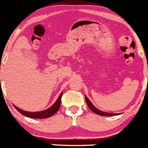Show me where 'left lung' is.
I'll return each mask as SVG.
<instances>
[{
  "mask_svg": "<svg viewBox=\"0 0 148 148\" xmlns=\"http://www.w3.org/2000/svg\"><path fill=\"white\" fill-rule=\"evenodd\" d=\"M85 100H86V102H87V104H88V107H89L90 109L94 113H96V114H99V115H101V116H112V115H114L115 114H113V113H107V112H102V111H100V110H99L98 109H96V107H94V106L92 104V103H91L89 99H88V97H87L86 96H85Z\"/></svg>",
  "mask_w": 148,
  "mask_h": 148,
  "instance_id": "1",
  "label": "left lung"
}]
</instances>
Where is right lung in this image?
Returning <instances> with one entry per match:
<instances>
[{"mask_svg": "<svg viewBox=\"0 0 148 148\" xmlns=\"http://www.w3.org/2000/svg\"><path fill=\"white\" fill-rule=\"evenodd\" d=\"M62 94H63V92L60 93V95L59 96L58 99H57L56 102L54 103L53 105L50 107V108L47 109L46 110H44V111L41 112H25L23 111V110H20L18 107H15L16 110H17L20 113H21L23 115L26 116V117H28V118H47L52 116L53 114H55V113L58 111L59 108L60 107V103H61V98H62Z\"/></svg>", "mask_w": 148, "mask_h": 148, "instance_id": "right-lung-1", "label": "right lung"}]
</instances>
